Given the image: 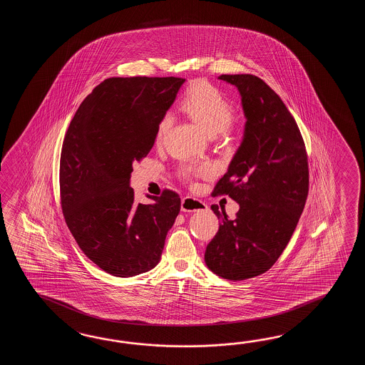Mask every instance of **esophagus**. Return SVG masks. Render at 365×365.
I'll list each match as a JSON object with an SVG mask.
<instances>
[{
	"instance_id": "obj_1",
	"label": "esophagus",
	"mask_w": 365,
	"mask_h": 365,
	"mask_svg": "<svg viewBox=\"0 0 365 365\" xmlns=\"http://www.w3.org/2000/svg\"><path fill=\"white\" fill-rule=\"evenodd\" d=\"M181 210L185 212H194V211H206L207 205L201 200H197L194 197H184L181 201Z\"/></svg>"
}]
</instances>
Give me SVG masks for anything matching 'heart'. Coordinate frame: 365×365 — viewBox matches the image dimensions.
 Wrapping results in <instances>:
<instances>
[{"label": "heart", "instance_id": "b5f03b06", "mask_svg": "<svg viewBox=\"0 0 365 365\" xmlns=\"http://www.w3.org/2000/svg\"><path fill=\"white\" fill-rule=\"evenodd\" d=\"M181 108L209 135L225 132L236 116V107L232 101L217 86L211 85L207 81H195L187 87L181 101ZM172 124L173 117L170 113H165L159 120L155 130L156 145L163 143ZM197 172H206V167H195L192 164H184L181 167V175L184 178H189Z\"/></svg>", "mask_w": 365, "mask_h": 365}]
</instances>
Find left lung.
Instances as JSON below:
<instances>
[{"label": "left lung", "mask_w": 365, "mask_h": 365, "mask_svg": "<svg viewBox=\"0 0 365 365\" xmlns=\"http://www.w3.org/2000/svg\"><path fill=\"white\" fill-rule=\"evenodd\" d=\"M236 86L247 117L244 138L212 195L240 205L222 217L205 252L210 270L228 280L261 275L277 262L295 231L309 192L308 156L302 133L279 95L252 74H223Z\"/></svg>", "instance_id": "1"}]
</instances>
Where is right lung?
<instances>
[{
	"label": "right lung",
	"mask_w": 365,
	"mask_h": 365,
	"mask_svg": "<svg viewBox=\"0 0 365 365\" xmlns=\"http://www.w3.org/2000/svg\"><path fill=\"white\" fill-rule=\"evenodd\" d=\"M185 82L178 77L108 78L70 123L60 159L65 222L101 270L134 277L154 269L179 215V194L164 189L153 203L134 201L133 163L148 156L156 125Z\"/></svg>",
	"instance_id": "1"
}]
</instances>
